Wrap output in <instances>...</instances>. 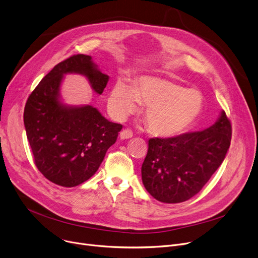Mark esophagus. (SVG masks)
I'll return each mask as SVG.
<instances>
[{
  "mask_svg": "<svg viewBox=\"0 0 258 258\" xmlns=\"http://www.w3.org/2000/svg\"><path fill=\"white\" fill-rule=\"evenodd\" d=\"M119 136H120V139H122V140L130 139L133 137V132L130 128H124L120 132Z\"/></svg>",
  "mask_w": 258,
  "mask_h": 258,
  "instance_id": "obj_1",
  "label": "esophagus"
}]
</instances>
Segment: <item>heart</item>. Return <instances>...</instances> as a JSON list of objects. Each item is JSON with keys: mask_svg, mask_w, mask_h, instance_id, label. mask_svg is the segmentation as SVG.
<instances>
[{"mask_svg": "<svg viewBox=\"0 0 258 258\" xmlns=\"http://www.w3.org/2000/svg\"><path fill=\"white\" fill-rule=\"evenodd\" d=\"M138 102L145 106L148 131L163 138L179 136L192 127L204 110L199 91L155 76H142L132 88L117 81L108 94L107 107L115 119L123 120L136 111Z\"/></svg>", "mask_w": 258, "mask_h": 258, "instance_id": "heart-1", "label": "heart"}]
</instances>
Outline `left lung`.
Listing matches in <instances>:
<instances>
[{
  "label": "left lung",
  "mask_w": 258,
  "mask_h": 258,
  "mask_svg": "<svg viewBox=\"0 0 258 258\" xmlns=\"http://www.w3.org/2000/svg\"><path fill=\"white\" fill-rule=\"evenodd\" d=\"M231 134V123L223 111L218 121L204 131L150 139L141 167L145 189L168 204L192 198L223 163Z\"/></svg>",
  "instance_id": "8db88e82"
}]
</instances>
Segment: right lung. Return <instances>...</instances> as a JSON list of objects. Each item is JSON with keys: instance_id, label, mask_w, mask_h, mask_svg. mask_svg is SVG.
<instances>
[{"instance_id": "right-lung-1", "label": "right lung", "mask_w": 258, "mask_h": 258, "mask_svg": "<svg viewBox=\"0 0 258 258\" xmlns=\"http://www.w3.org/2000/svg\"><path fill=\"white\" fill-rule=\"evenodd\" d=\"M81 74L101 95L108 77L90 55L77 54L56 64L42 79L26 102L24 124L37 169L54 184L74 187L97 171L122 125L105 119L92 105L61 102L66 74Z\"/></svg>"}]
</instances>
